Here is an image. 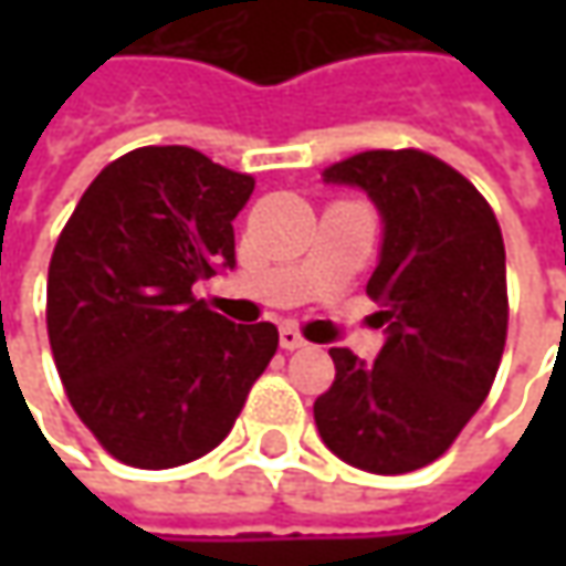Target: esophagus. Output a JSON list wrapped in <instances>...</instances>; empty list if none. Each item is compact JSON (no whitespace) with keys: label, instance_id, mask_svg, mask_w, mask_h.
I'll use <instances>...</instances> for the list:
<instances>
[{"label":"esophagus","instance_id":"obj_1","mask_svg":"<svg viewBox=\"0 0 566 566\" xmlns=\"http://www.w3.org/2000/svg\"><path fill=\"white\" fill-rule=\"evenodd\" d=\"M280 346H283V349H302V346H305L302 331L293 327V324H283V327H280Z\"/></svg>","mask_w":566,"mask_h":566}]
</instances>
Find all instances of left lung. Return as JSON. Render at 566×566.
Segmentation results:
<instances>
[{
  "mask_svg": "<svg viewBox=\"0 0 566 566\" xmlns=\"http://www.w3.org/2000/svg\"><path fill=\"white\" fill-rule=\"evenodd\" d=\"M324 179L365 188L384 217L365 293L387 343L371 365L331 349L337 378L315 424L349 467L412 472L460 438L497 375L511 315L501 227L463 172L416 147L361 150Z\"/></svg>",
  "mask_w": 566,
  "mask_h": 566,
  "instance_id": "left-lung-1",
  "label": "left lung"
}]
</instances>
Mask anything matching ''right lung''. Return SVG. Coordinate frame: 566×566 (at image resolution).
Returning a JSON list of instances; mask_svg holds the SVG:
<instances>
[{"instance_id": "obj_1", "label": "right lung", "mask_w": 566, "mask_h": 566, "mask_svg": "<svg viewBox=\"0 0 566 566\" xmlns=\"http://www.w3.org/2000/svg\"><path fill=\"white\" fill-rule=\"evenodd\" d=\"M249 172L195 147H138L99 169L46 280L55 371L77 419L125 467L172 469L220 444L271 365V321L232 324L191 293L235 264Z\"/></svg>"}]
</instances>
